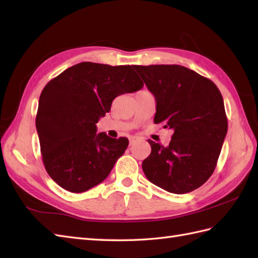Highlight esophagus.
<instances>
[{
  "mask_svg": "<svg viewBox=\"0 0 258 258\" xmlns=\"http://www.w3.org/2000/svg\"><path fill=\"white\" fill-rule=\"evenodd\" d=\"M137 141H139V138H138V137H130V138H129L130 146H133L134 144H136Z\"/></svg>",
  "mask_w": 258,
  "mask_h": 258,
  "instance_id": "34e87169",
  "label": "esophagus"
}]
</instances>
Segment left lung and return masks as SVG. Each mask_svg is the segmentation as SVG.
Wrapping results in <instances>:
<instances>
[{"label": "left lung", "instance_id": "8db88e82", "mask_svg": "<svg viewBox=\"0 0 258 258\" xmlns=\"http://www.w3.org/2000/svg\"><path fill=\"white\" fill-rule=\"evenodd\" d=\"M156 99L155 123L172 129L169 146L148 140V180L172 194L199 188L213 175L227 134L224 100L209 79L177 64L134 66Z\"/></svg>", "mask_w": 258, "mask_h": 258}]
</instances>
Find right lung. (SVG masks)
<instances>
[{
  "label": "right lung",
  "instance_id": "right-lung-1",
  "mask_svg": "<svg viewBox=\"0 0 258 258\" xmlns=\"http://www.w3.org/2000/svg\"><path fill=\"white\" fill-rule=\"evenodd\" d=\"M131 66L81 62L52 79L41 92L35 125L49 176L71 192L102 182L127 149L124 137L97 134L115 97L140 90Z\"/></svg>",
  "mask_w": 258,
  "mask_h": 258
}]
</instances>
